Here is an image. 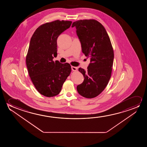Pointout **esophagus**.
I'll list each match as a JSON object with an SVG mask.
<instances>
[{
    "label": "esophagus",
    "instance_id": "1",
    "mask_svg": "<svg viewBox=\"0 0 147 147\" xmlns=\"http://www.w3.org/2000/svg\"><path fill=\"white\" fill-rule=\"evenodd\" d=\"M71 69L73 71H76L77 70V68L76 67L71 66Z\"/></svg>",
    "mask_w": 147,
    "mask_h": 147
}]
</instances>
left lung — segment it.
<instances>
[{
    "instance_id": "1",
    "label": "left lung",
    "mask_w": 147,
    "mask_h": 147,
    "mask_svg": "<svg viewBox=\"0 0 147 147\" xmlns=\"http://www.w3.org/2000/svg\"><path fill=\"white\" fill-rule=\"evenodd\" d=\"M83 53L90 59L86 70L79 68L84 80L77 90L81 96L92 98L101 93L111 78L114 59L113 47L104 26L98 21L78 20L73 23Z\"/></svg>"
}]
</instances>
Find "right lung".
<instances>
[{
	"mask_svg": "<svg viewBox=\"0 0 147 147\" xmlns=\"http://www.w3.org/2000/svg\"><path fill=\"white\" fill-rule=\"evenodd\" d=\"M71 24V21L59 20L46 23L36 28L30 38L26 67L34 87L45 96L58 94L70 74L69 63L55 62L53 59L57 55V38Z\"/></svg>",
	"mask_w": 147,
	"mask_h": 147,
	"instance_id": "right-lung-1",
	"label": "right lung"
}]
</instances>
